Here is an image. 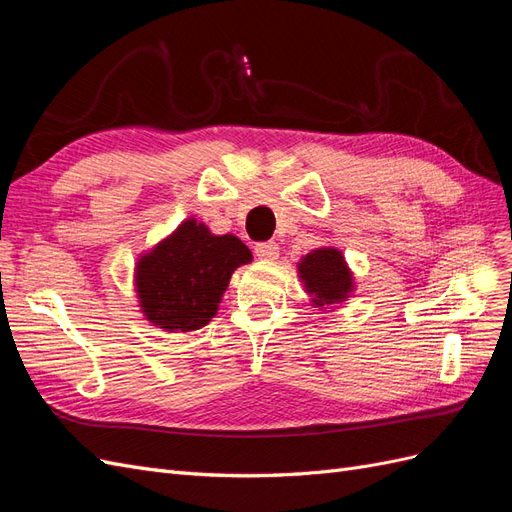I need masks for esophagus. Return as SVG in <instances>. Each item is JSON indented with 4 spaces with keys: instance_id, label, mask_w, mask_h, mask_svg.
I'll return each instance as SVG.
<instances>
[{
    "instance_id": "esophagus-1",
    "label": "esophagus",
    "mask_w": 512,
    "mask_h": 512,
    "mask_svg": "<svg viewBox=\"0 0 512 512\" xmlns=\"http://www.w3.org/2000/svg\"><path fill=\"white\" fill-rule=\"evenodd\" d=\"M254 252L260 260H275L277 256H280V245H277L275 241H265V243H258L254 247Z\"/></svg>"
}]
</instances>
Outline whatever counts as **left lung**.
<instances>
[{"instance_id":"8db88e82","label":"left lung","mask_w":512,"mask_h":512,"mask_svg":"<svg viewBox=\"0 0 512 512\" xmlns=\"http://www.w3.org/2000/svg\"><path fill=\"white\" fill-rule=\"evenodd\" d=\"M299 277L305 292L312 294L316 307L335 305L348 299L354 290V277L342 252L335 247H318L299 262Z\"/></svg>"}]
</instances>
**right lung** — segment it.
<instances>
[{
	"instance_id": "1",
	"label": "right lung",
	"mask_w": 512,
	"mask_h": 512,
	"mask_svg": "<svg viewBox=\"0 0 512 512\" xmlns=\"http://www.w3.org/2000/svg\"><path fill=\"white\" fill-rule=\"evenodd\" d=\"M252 252L235 235H213L190 218L143 254L134 286L145 318L168 333L196 331L218 314L222 294Z\"/></svg>"
}]
</instances>
